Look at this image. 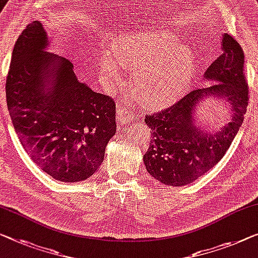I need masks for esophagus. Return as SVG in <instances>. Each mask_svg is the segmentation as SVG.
I'll return each mask as SVG.
<instances>
[{
    "instance_id": "obj_1",
    "label": "esophagus",
    "mask_w": 258,
    "mask_h": 258,
    "mask_svg": "<svg viewBox=\"0 0 258 258\" xmlns=\"http://www.w3.org/2000/svg\"><path fill=\"white\" fill-rule=\"evenodd\" d=\"M137 119V114L127 109H122L121 106L117 107V122L119 125H130Z\"/></svg>"
}]
</instances>
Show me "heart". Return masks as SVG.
<instances>
[{"label": "heart", "mask_w": 258, "mask_h": 258, "mask_svg": "<svg viewBox=\"0 0 258 258\" xmlns=\"http://www.w3.org/2000/svg\"><path fill=\"white\" fill-rule=\"evenodd\" d=\"M124 66L133 68L140 97L154 107L175 104L183 97L197 72L196 55L182 39L167 30L131 33L111 44V54L101 56L106 79L120 84Z\"/></svg>", "instance_id": "1"}]
</instances>
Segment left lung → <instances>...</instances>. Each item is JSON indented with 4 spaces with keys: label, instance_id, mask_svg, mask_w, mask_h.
<instances>
[{
    "label": "left lung",
    "instance_id": "8db88e82",
    "mask_svg": "<svg viewBox=\"0 0 258 258\" xmlns=\"http://www.w3.org/2000/svg\"><path fill=\"white\" fill-rule=\"evenodd\" d=\"M222 54L204 73L214 84L196 89L168 109L145 118L151 126V145L144 163L164 185L183 186L202 177L220 161L243 122L248 87L243 75L244 55L239 43L225 33ZM217 98L231 107L228 124L207 133L198 125L195 111L203 100Z\"/></svg>",
    "mask_w": 258,
    "mask_h": 258
}]
</instances>
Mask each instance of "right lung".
Returning <instances> with one entry per match:
<instances>
[{
  "label": "right lung",
  "instance_id": "1",
  "mask_svg": "<svg viewBox=\"0 0 258 258\" xmlns=\"http://www.w3.org/2000/svg\"><path fill=\"white\" fill-rule=\"evenodd\" d=\"M40 22L26 26L15 44L7 104L21 144L33 162L60 182L89 178L116 134L112 97L80 82L71 61L46 51Z\"/></svg>",
  "mask_w": 258,
  "mask_h": 258
}]
</instances>
